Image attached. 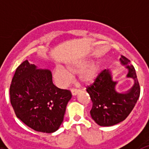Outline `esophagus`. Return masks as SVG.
Here are the masks:
<instances>
[{
	"instance_id": "obj_1",
	"label": "esophagus",
	"mask_w": 149,
	"mask_h": 149,
	"mask_svg": "<svg viewBox=\"0 0 149 149\" xmlns=\"http://www.w3.org/2000/svg\"><path fill=\"white\" fill-rule=\"evenodd\" d=\"M71 92H72V94L73 95H76L80 92V89H75V88H72V89H71Z\"/></svg>"
}]
</instances>
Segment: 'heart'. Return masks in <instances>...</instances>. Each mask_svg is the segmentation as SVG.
I'll list each match as a JSON object with an SVG mask.
<instances>
[{
    "label": "heart",
    "instance_id": "1",
    "mask_svg": "<svg viewBox=\"0 0 149 149\" xmlns=\"http://www.w3.org/2000/svg\"><path fill=\"white\" fill-rule=\"evenodd\" d=\"M101 69L98 62L90 64L89 61L82 62L67 67V70L62 67H56L54 72L56 81L61 86H65L72 80L73 74H80V80L84 84H90L95 81Z\"/></svg>",
    "mask_w": 149,
    "mask_h": 149
}]
</instances>
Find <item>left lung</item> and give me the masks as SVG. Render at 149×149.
Segmentation results:
<instances>
[{
	"mask_svg": "<svg viewBox=\"0 0 149 149\" xmlns=\"http://www.w3.org/2000/svg\"><path fill=\"white\" fill-rule=\"evenodd\" d=\"M120 61L128 68L127 77L135 81L134 86L127 93H119L115 90L116 82L112 81L108 69L101 71L95 81L86 87L93 102L91 116L101 126H112L125 120L139 97L140 86L135 68L132 65H128L130 60L125 56L122 55Z\"/></svg>",
	"mask_w": 149,
	"mask_h": 149,
	"instance_id": "1",
	"label": "left lung"
}]
</instances>
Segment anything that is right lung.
I'll return each mask as SVG.
<instances>
[{"mask_svg": "<svg viewBox=\"0 0 149 149\" xmlns=\"http://www.w3.org/2000/svg\"><path fill=\"white\" fill-rule=\"evenodd\" d=\"M15 115L34 131L53 133L60 127L72 93L56 87L49 70L36 69L24 61L15 72L10 88Z\"/></svg>", "mask_w": 149, "mask_h": 149, "instance_id": "1", "label": "right lung"}]
</instances>
